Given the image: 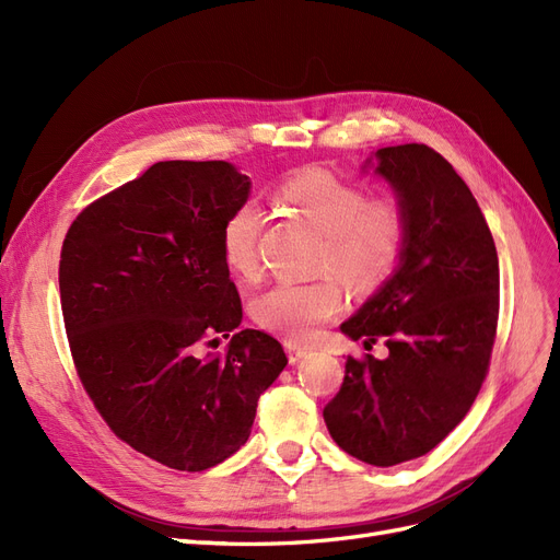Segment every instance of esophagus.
<instances>
[{"label":"esophagus","mask_w":560,"mask_h":560,"mask_svg":"<svg viewBox=\"0 0 560 560\" xmlns=\"http://www.w3.org/2000/svg\"><path fill=\"white\" fill-rule=\"evenodd\" d=\"M284 348H287V354H290V362L292 364L301 362L303 358H308V352H311L306 346H299L294 341H284Z\"/></svg>","instance_id":"esophagus-1"}]
</instances>
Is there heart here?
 <instances>
[{
	"label": "heart",
	"mask_w": 560,
	"mask_h": 560,
	"mask_svg": "<svg viewBox=\"0 0 560 560\" xmlns=\"http://www.w3.org/2000/svg\"><path fill=\"white\" fill-rule=\"evenodd\" d=\"M276 200L322 235L317 270L336 275L350 292L381 290L401 266L409 245V210L397 194L369 196L366 186L350 177L303 167L280 182ZM261 231L264 212L252 200L235 206L224 219V261L243 280H257L261 273ZM335 279L280 282L254 301V319L287 341H311L343 308V290Z\"/></svg>",
	"instance_id": "heart-1"
}]
</instances>
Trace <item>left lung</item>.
Listing matches in <instances>:
<instances>
[{
  "label": "left lung",
  "mask_w": 560,
  "mask_h": 560,
  "mask_svg": "<svg viewBox=\"0 0 560 560\" xmlns=\"http://www.w3.org/2000/svg\"><path fill=\"white\" fill-rule=\"evenodd\" d=\"M378 167L409 210L401 266L341 325L389 354L346 360L325 406L334 442L358 460L393 467L430 453L477 399L500 315L493 235L469 186L428 144L376 151Z\"/></svg>",
  "instance_id": "obj_1"
}]
</instances>
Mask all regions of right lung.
<instances>
[{
    "mask_svg": "<svg viewBox=\"0 0 560 560\" xmlns=\"http://www.w3.org/2000/svg\"><path fill=\"white\" fill-rule=\"evenodd\" d=\"M249 177L226 161H161L83 208L60 252V306L77 376L109 430L171 469L224 463L287 364L273 336L243 329L222 254Z\"/></svg>",
    "mask_w": 560,
    "mask_h": 560,
    "instance_id": "add662e5",
    "label": "right lung"
}]
</instances>
